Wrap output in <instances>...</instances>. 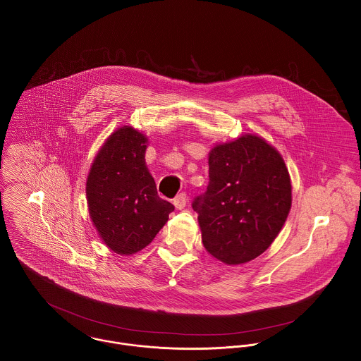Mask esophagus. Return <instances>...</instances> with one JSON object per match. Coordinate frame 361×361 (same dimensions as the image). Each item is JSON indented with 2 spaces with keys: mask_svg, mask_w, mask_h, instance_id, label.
Wrapping results in <instances>:
<instances>
[{
  "mask_svg": "<svg viewBox=\"0 0 361 361\" xmlns=\"http://www.w3.org/2000/svg\"><path fill=\"white\" fill-rule=\"evenodd\" d=\"M188 203V199H186V195L185 193H179L175 199H173V206L176 207L178 209H183L185 206Z\"/></svg>",
  "mask_w": 361,
  "mask_h": 361,
  "instance_id": "34e87169",
  "label": "esophagus"
}]
</instances>
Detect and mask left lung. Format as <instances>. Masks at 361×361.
<instances>
[{"instance_id":"1","label":"left lung","mask_w":361,"mask_h":361,"mask_svg":"<svg viewBox=\"0 0 361 361\" xmlns=\"http://www.w3.org/2000/svg\"><path fill=\"white\" fill-rule=\"evenodd\" d=\"M208 176L206 193L192 204L203 246L228 265L255 259L279 235L292 207L282 155L257 135H243L211 149Z\"/></svg>"}]
</instances>
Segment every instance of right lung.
Segmentation results:
<instances>
[{"label":"right lung","instance_id":"add662e5","mask_svg":"<svg viewBox=\"0 0 361 361\" xmlns=\"http://www.w3.org/2000/svg\"><path fill=\"white\" fill-rule=\"evenodd\" d=\"M147 137L132 126L108 136L86 180L89 214L105 246L121 256L152 243L175 207L158 197L146 165Z\"/></svg>","mask_w":361,"mask_h":361}]
</instances>
